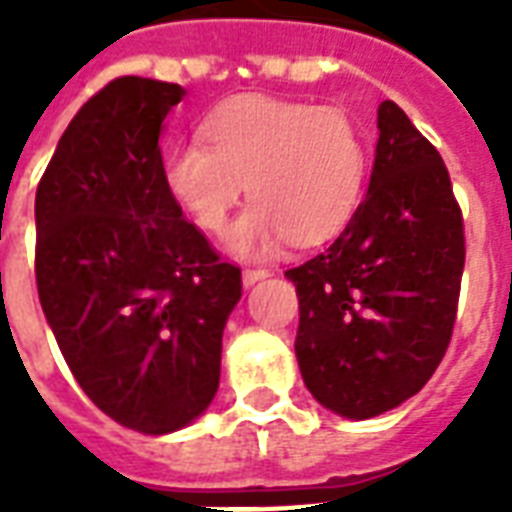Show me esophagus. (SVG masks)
Instances as JSON below:
<instances>
[{"label":"esophagus","instance_id":"1","mask_svg":"<svg viewBox=\"0 0 512 512\" xmlns=\"http://www.w3.org/2000/svg\"><path fill=\"white\" fill-rule=\"evenodd\" d=\"M268 274H271L268 268H244V285L249 288V285H255L260 279H266Z\"/></svg>","mask_w":512,"mask_h":512}]
</instances>
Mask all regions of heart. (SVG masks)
Here are the masks:
<instances>
[{
  "label": "heart",
  "mask_w": 512,
  "mask_h": 512,
  "mask_svg": "<svg viewBox=\"0 0 512 512\" xmlns=\"http://www.w3.org/2000/svg\"><path fill=\"white\" fill-rule=\"evenodd\" d=\"M367 178V145L332 106L241 95L202 123V142L164 161L169 194L205 233L227 230L249 191L255 202L230 233L238 255L260 257L282 241L321 244L351 222Z\"/></svg>",
  "instance_id": "obj_1"
}]
</instances>
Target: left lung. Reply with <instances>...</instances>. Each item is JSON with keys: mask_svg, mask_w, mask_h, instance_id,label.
Here are the masks:
<instances>
[{"mask_svg": "<svg viewBox=\"0 0 512 512\" xmlns=\"http://www.w3.org/2000/svg\"><path fill=\"white\" fill-rule=\"evenodd\" d=\"M365 202L321 255L288 268L299 296L304 384L321 406L367 419L428 384L458 315L466 238L439 150L395 101L378 106Z\"/></svg>", "mask_w": 512, "mask_h": 512, "instance_id": "obj_1", "label": "left lung"}]
</instances>
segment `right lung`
<instances>
[{"instance_id":"right-lung-1","label":"right lung","mask_w":512,"mask_h":512,"mask_svg":"<svg viewBox=\"0 0 512 512\" xmlns=\"http://www.w3.org/2000/svg\"><path fill=\"white\" fill-rule=\"evenodd\" d=\"M180 84L120 76L76 112L35 194L40 307L84 395L120 425L169 433L219 389L241 299L164 183L158 134Z\"/></svg>"}]
</instances>
